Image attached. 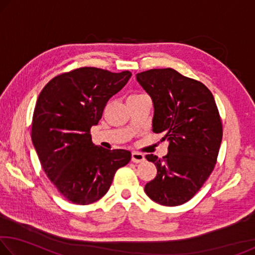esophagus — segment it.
Returning <instances> with one entry per match:
<instances>
[{"label":"esophagus","instance_id":"34e87169","mask_svg":"<svg viewBox=\"0 0 255 255\" xmlns=\"http://www.w3.org/2000/svg\"><path fill=\"white\" fill-rule=\"evenodd\" d=\"M144 159H145V157H144L143 154H140L138 152H133L131 154V161L133 163H140V162H143Z\"/></svg>","mask_w":255,"mask_h":255}]
</instances>
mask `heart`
<instances>
[{
  "instance_id": "obj_1",
  "label": "heart",
  "mask_w": 255,
  "mask_h": 255,
  "mask_svg": "<svg viewBox=\"0 0 255 255\" xmlns=\"http://www.w3.org/2000/svg\"><path fill=\"white\" fill-rule=\"evenodd\" d=\"M138 96H143V94H133L131 97H138Z\"/></svg>"
}]
</instances>
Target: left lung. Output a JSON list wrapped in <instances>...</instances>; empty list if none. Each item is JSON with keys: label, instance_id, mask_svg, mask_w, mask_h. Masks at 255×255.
I'll list each match as a JSON object with an SVG mask.
<instances>
[{"label": "left lung", "instance_id": "left-lung-1", "mask_svg": "<svg viewBox=\"0 0 255 255\" xmlns=\"http://www.w3.org/2000/svg\"><path fill=\"white\" fill-rule=\"evenodd\" d=\"M136 77L154 103L153 131L170 143L163 158L146 155L157 174L145 192L159 205H182L199 191L217 162L223 138L218 108L204 83L173 68H154Z\"/></svg>", "mask_w": 255, "mask_h": 255}]
</instances>
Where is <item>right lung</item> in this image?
I'll list each match as a JSON object with an SVG mask.
<instances>
[{"instance_id": "add662e5", "label": "right lung", "mask_w": 255, "mask_h": 255, "mask_svg": "<svg viewBox=\"0 0 255 255\" xmlns=\"http://www.w3.org/2000/svg\"><path fill=\"white\" fill-rule=\"evenodd\" d=\"M131 73L80 67L51 79L37 99L31 139L42 170L68 201L89 205L106 195L119 167L131 153L105 149L92 143L109 99L122 90Z\"/></svg>"}]
</instances>
